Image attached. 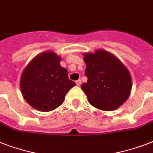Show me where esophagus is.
<instances>
[{
  "mask_svg": "<svg viewBox=\"0 0 153 153\" xmlns=\"http://www.w3.org/2000/svg\"><path fill=\"white\" fill-rule=\"evenodd\" d=\"M81 83H82V81L80 80V79H79V80H77V81H76V84H77V86H80V85H81Z\"/></svg>",
  "mask_w": 153,
  "mask_h": 153,
  "instance_id": "34e87169",
  "label": "esophagus"
}]
</instances>
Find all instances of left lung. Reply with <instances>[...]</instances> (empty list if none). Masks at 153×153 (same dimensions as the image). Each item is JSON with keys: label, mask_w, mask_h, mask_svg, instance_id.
Here are the masks:
<instances>
[{"label": "left lung", "mask_w": 153, "mask_h": 153, "mask_svg": "<svg viewBox=\"0 0 153 153\" xmlns=\"http://www.w3.org/2000/svg\"><path fill=\"white\" fill-rule=\"evenodd\" d=\"M87 82L82 90L91 105L104 111L117 109L128 99L132 89L129 72L113 54L104 50L84 54Z\"/></svg>", "instance_id": "obj_1"}]
</instances>
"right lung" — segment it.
Segmentation results:
<instances>
[{
	"label": "right lung",
	"instance_id": "1",
	"mask_svg": "<svg viewBox=\"0 0 153 153\" xmlns=\"http://www.w3.org/2000/svg\"><path fill=\"white\" fill-rule=\"evenodd\" d=\"M61 58L53 51L36 55L25 67L20 78L24 98L34 109L51 111L62 105L65 96L76 85L60 66Z\"/></svg>",
	"mask_w": 153,
	"mask_h": 153
}]
</instances>
